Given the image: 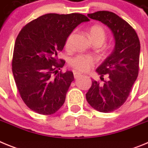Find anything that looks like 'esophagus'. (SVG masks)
I'll use <instances>...</instances> for the list:
<instances>
[{
	"instance_id": "1",
	"label": "esophagus",
	"mask_w": 148,
	"mask_h": 148,
	"mask_svg": "<svg viewBox=\"0 0 148 148\" xmlns=\"http://www.w3.org/2000/svg\"><path fill=\"white\" fill-rule=\"evenodd\" d=\"M73 75H74V77L75 78H78V77L82 75V73H80L79 72H76V71H73Z\"/></svg>"
}]
</instances>
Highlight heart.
Returning <instances> with one entry per match:
<instances>
[{
    "label": "heart",
    "instance_id": "obj_1",
    "mask_svg": "<svg viewBox=\"0 0 148 148\" xmlns=\"http://www.w3.org/2000/svg\"><path fill=\"white\" fill-rule=\"evenodd\" d=\"M74 34V32H71L66 38L65 40V47L66 49L71 48ZM90 38L93 44H99L101 45L106 38V33L104 28L99 25L92 26L90 29ZM95 63L96 59L92 56L78 54L70 58L69 64L75 70L81 72H87L93 67Z\"/></svg>",
    "mask_w": 148,
    "mask_h": 148
}]
</instances>
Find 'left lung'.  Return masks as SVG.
Masks as SVG:
<instances>
[{"mask_svg":"<svg viewBox=\"0 0 148 148\" xmlns=\"http://www.w3.org/2000/svg\"><path fill=\"white\" fill-rule=\"evenodd\" d=\"M87 16L108 26L115 39L113 52L96 69L98 74L108 77L100 84L92 81L86 94L90 105L101 113H110L126 101L138 74L140 42L138 35L127 21L109 11H99Z\"/></svg>","mask_w":148,"mask_h":148,"instance_id":"1","label":"left lung"}]
</instances>
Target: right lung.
Masks as SVG:
<instances>
[{
    "mask_svg": "<svg viewBox=\"0 0 148 148\" xmlns=\"http://www.w3.org/2000/svg\"><path fill=\"white\" fill-rule=\"evenodd\" d=\"M89 21L79 13H49L21 30L15 43L12 66L18 92L29 109L51 115L64 104L74 76L72 71L58 72L65 61L58 60V55L73 30Z\"/></svg>",
    "mask_w": 148,
    "mask_h": 148,
    "instance_id": "add662e5",
    "label": "right lung"
}]
</instances>
